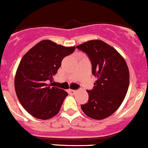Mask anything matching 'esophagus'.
<instances>
[{"label": "esophagus", "mask_w": 148, "mask_h": 148, "mask_svg": "<svg viewBox=\"0 0 148 148\" xmlns=\"http://www.w3.org/2000/svg\"><path fill=\"white\" fill-rule=\"evenodd\" d=\"M75 92H76L75 90H72V89H69V90H68V93L71 95L75 94Z\"/></svg>", "instance_id": "34e87169"}]
</instances>
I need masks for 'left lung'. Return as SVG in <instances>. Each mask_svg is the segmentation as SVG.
Here are the masks:
<instances>
[{"mask_svg": "<svg viewBox=\"0 0 148 148\" xmlns=\"http://www.w3.org/2000/svg\"><path fill=\"white\" fill-rule=\"evenodd\" d=\"M86 53L97 77L92 90H87L88 100L80 106L83 112L94 119H105L122 104L128 90L130 73L122 55L101 40H90L76 46Z\"/></svg>", "mask_w": 148, "mask_h": 148, "instance_id": "left-lung-1", "label": "left lung"}]
</instances>
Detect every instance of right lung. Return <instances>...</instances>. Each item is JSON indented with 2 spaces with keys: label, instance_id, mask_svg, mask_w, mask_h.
<instances>
[{
  "label": "right lung",
  "instance_id": "obj_1",
  "mask_svg": "<svg viewBox=\"0 0 148 148\" xmlns=\"http://www.w3.org/2000/svg\"><path fill=\"white\" fill-rule=\"evenodd\" d=\"M75 49L43 40L22 58L16 74L15 90L21 104L33 116L45 120L59 112L68 93L47 83L53 81L63 58Z\"/></svg>",
  "mask_w": 148,
  "mask_h": 148
}]
</instances>
